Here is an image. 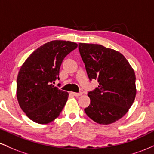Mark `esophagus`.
Wrapping results in <instances>:
<instances>
[{
  "label": "esophagus",
  "instance_id": "obj_1",
  "mask_svg": "<svg viewBox=\"0 0 154 154\" xmlns=\"http://www.w3.org/2000/svg\"><path fill=\"white\" fill-rule=\"evenodd\" d=\"M72 94L74 95V96H76V97H78L79 95H81L82 94V93H74V92H72Z\"/></svg>",
  "mask_w": 154,
  "mask_h": 154
}]
</instances>
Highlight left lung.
I'll list each match as a JSON object with an SVG mask.
<instances>
[{
  "instance_id": "obj_1",
  "label": "left lung",
  "mask_w": 154,
  "mask_h": 154,
  "mask_svg": "<svg viewBox=\"0 0 154 154\" xmlns=\"http://www.w3.org/2000/svg\"><path fill=\"white\" fill-rule=\"evenodd\" d=\"M89 79L99 85L88 93L91 104L85 112L100 125L115 122L127 114L136 95L135 75L122 54L98 44L79 43Z\"/></svg>"
}]
</instances>
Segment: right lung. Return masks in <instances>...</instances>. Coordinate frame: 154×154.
<instances>
[{
	"mask_svg": "<svg viewBox=\"0 0 154 154\" xmlns=\"http://www.w3.org/2000/svg\"><path fill=\"white\" fill-rule=\"evenodd\" d=\"M71 41L53 40L36 49L23 63L17 80L19 106L31 120L48 124L59 116L69 93L55 87L63 59L77 48Z\"/></svg>",
	"mask_w": 154,
	"mask_h": 154,
	"instance_id": "add662e5",
	"label": "right lung"
}]
</instances>
